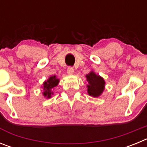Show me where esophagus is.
Masks as SVG:
<instances>
[{
    "instance_id": "1",
    "label": "esophagus",
    "mask_w": 147,
    "mask_h": 147,
    "mask_svg": "<svg viewBox=\"0 0 147 147\" xmlns=\"http://www.w3.org/2000/svg\"><path fill=\"white\" fill-rule=\"evenodd\" d=\"M67 74L71 76V75L74 74V69L72 67H67Z\"/></svg>"
}]
</instances>
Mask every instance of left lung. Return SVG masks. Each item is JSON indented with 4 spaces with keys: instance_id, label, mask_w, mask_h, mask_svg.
Wrapping results in <instances>:
<instances>
[{
    "instance_id": "left-lung-1",
    "label": "left lung",
    "mask_w": 147,
    "mask_h": 147,
    "mask_svg": "<svg viewBox=\"0 0 147 147\" xmlns=\"http://www.w3.org/2000/svg\"><path fill=\"white\" fill-rule=\"evenodd\" d=\"M86 80L88 82V93L89 96L94 98H98L103 93L105 88V81L99 75L96 74L93 71H91L86 75Z\"/></svg>"
}]
</instances>
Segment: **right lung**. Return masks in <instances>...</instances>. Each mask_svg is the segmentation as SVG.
I'll list each match as a JSON object with an SVG mask.
<instances>
[{"label":"right lung","instance_id":"1","mask_svg":"<svg viewBox=\"0 0 147 147\" xmlns=\"http://www.w3.org/2000/svg\"><path fill=\"white\" fill-rule=\"evenodd\" d=\"M59 82V79L57 77L56 75H52V76H49L46 81L42 83V85L41 88L43 89L42 92V96L46 98H51L52 95H54V92L52 90L54 89L55 87L58 85Z\"/></svg>","mask_w":147,"mask_h":147}]
</instances>
